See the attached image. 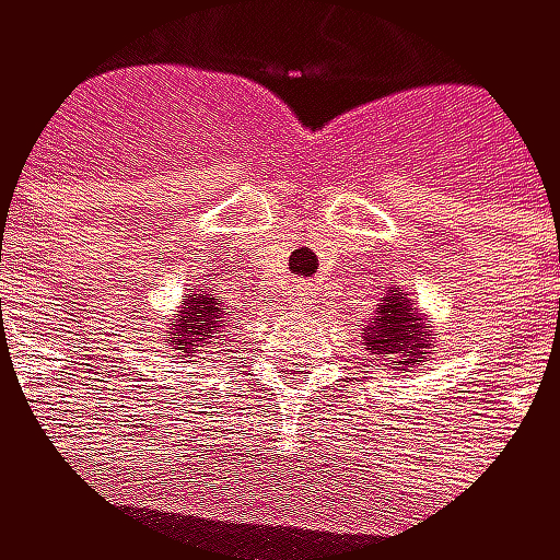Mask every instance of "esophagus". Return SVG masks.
<instances>
[{"label": "esophagus", "instance_id": "esophagus-1", "mask_svg": "<svg viewBox=\"0 0 560 560\" xmlns=\"http://www.w3.org/2000/svg\"><path fill=\"white\" fill-rule=\"evenodd\" d=\"M314 293H317V283H314V280H296V283L290 287V296H293L296 303H306Z\"/></svg>", "mask_w": 560, "mask_h": 560}]
</instances>
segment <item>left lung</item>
I'll return each mask as SVG.
<instances>
[{
	"mask_svg": "<svg viewBox=\"0 0 560 560\" xmlns=\"http://www.w3.org/2000/svg\"><path fill=\"white\" fill-rule=\"evenodd\" d=\"M377 314L381 317H374L368 327L371 353H384L394 363H404L407 368V363H413V357L421 353V347H431V334L417 320L407 293H390Z\"/></svg>",
	"mask_w": 560,
	"mask_h": 560,
	"instance_id": "left-lung-1",
	"label": "left lung"
}]
</instances>
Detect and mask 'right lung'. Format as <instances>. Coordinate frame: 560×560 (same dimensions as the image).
<instances>
[{
    "label": "right lung",
    "instance_id": "add662e5",
    "mask_svg": "<svg viewBox=\"0 0 560 560\" xmlns=\"http://www.w3.org/2000/svg\"><path fill=\"white\" fill-rule=\"evenodd\" d=\"M223 306L217 303L213 293H192L183 311H179V320L170 327V343H176L183 353H192L197 347H207L213 343L210 337L223 327Z\"/></svg>",
    "mask_w": 560,
    "mask_h": 560
}]
</instances>
